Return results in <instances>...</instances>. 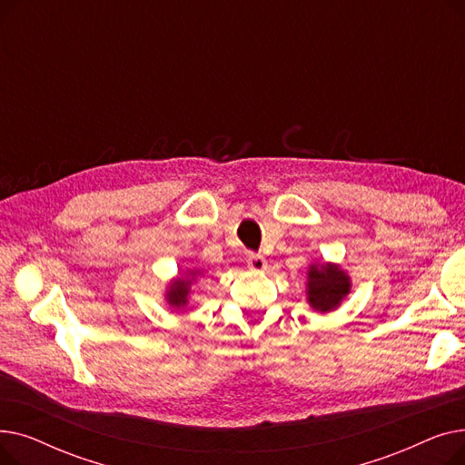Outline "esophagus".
<instances>
[{"label": "esophagus", "instance_id": "esophagus-1", "mask_svg": "<svg viewBox=\"0 0 465 465\" xmlns=\"http://www.w3.org/2000/svg\"><path fill=\"white\" fill-rule=\"evenodd\" d=\"M247 265H249L251 272H263L267 267V260L260 254H251L249 260H247Z\"/></svg>", "mask_w": 465, "mask_h": 465}]
</instances>
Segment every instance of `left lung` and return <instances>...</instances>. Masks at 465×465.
I'll list each match as a JSON object with an SVG mask.
<instances>
[{
	"mask_svg": "<svg viewBox=\"0 0 465 465\" xmlns=\"http://www.w3.org/2000/svg\"><path fill=\"white\" fill-rule=\"evenodd\" d=\"M351 277L341 270L339 263L324 262L309 265L305 294L307 303L316 312H330L337 309L341 302L351 294Z\"/></svg>",
	"mask_w": 465,
	"mask_h": 465,
	"instance_id": "obj_1",
	"label": "left lung"
}]
</instances>
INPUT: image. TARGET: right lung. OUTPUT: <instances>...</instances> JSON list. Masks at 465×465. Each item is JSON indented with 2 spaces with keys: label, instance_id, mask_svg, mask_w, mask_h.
<instances>
[{
  "label": "right lung",
  "instance_id": "add662e5",
  "mask_svg": "<svg viewBox=\"0 0 465 465\" xmlns=\"http://www.w3.org/2000/svg\"><path fill=\"white\" fill-rule=\"evenodd\" d=\"M200 277H202L200 270H188L183 277L171 281L169 286L165 288V302L169 303V307L179 309V311L184 309L188 305L190 288Z\"/></svg>",
  "mask_w": 465,
  "mask_h": 465
}]
</instances>
